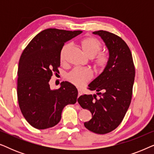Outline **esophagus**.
Masks as SVG:
<instances>
[{"label": "esophagus", "mask_w": 154, "mask_h": 154, "mask_svg": "<svg viewBox=\"0 0 154 154\" xmlns=\"http://www.w3.org/2000/svg\"><path fill=\"white\" fill-rule=\"evenodd\" d=\"M82 94V91L81 90H78V97H79V96H81Z\"/></svg>", "instance_id": "34e87169"}]
</instances>
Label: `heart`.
<instances>
[{"instance_id": "1", "label": "heart", "mask_w": 154, "mask_h": 154, "mask_svg": "<svg viewBox=\"0 0 154 154\" xmlns=\"http://www.w3.org/2000/svg\"><path fill=\"white\" fill-rule=\"evenodd\" d=\"M80 46L86 55L94 58L93 64L97 71H102L109 63V56L106 52H100L102 49V43L93 36L84 38L80 41ZM70 45L66 44L60 51V59L61 62H64ZM92 79V73L86 69L75 68L66 75V79L72 85L81 88L88 83Z\"/></svg>"}]
</instances>
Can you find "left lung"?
Here are the masks:
<instances>
[{"instance_id": "left-lung-1", "label": "left lung", "mask_w": 154, "mask_h": 154, "mask_svg": "<svg viewBox=\"0 0 154 154\" xmlns=\"http://www.w3.org/2000/svg\"><path fill=\"white\" fill-rule=\"evenodd\" d=\"M109 50V63L104 70L88 85L96 94H84L78 102L88 109L92 119L84 125L94 133L104 134L115 130L124 119L132 96L135 68L131 51L121 37L106 31H94Z\"/></svg>"}]
</instances>
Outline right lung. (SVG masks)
I'll use <instances>...</instances> for the list:
<instances>
[{
	"mask_svg": "<svg viewBox=\"0 0 154 154\" xmlns=\"http://www.w3.org/2000/svg\"><path fill=\"white\" fill-rule=\"evenodd\" d=\"M82 31L48 29L31 40L20 57L18 66L17 99L26 121L44 130L60 121L64 106L76 102L78 90L67 81L51 90L49 81L60 66V51L64 43Z\"/></svg>",
	"mask_w": 154,
	"mask_h": 154,
	"instance_id": "obj_1",
	"label": "right lung"
}]
</instances>
